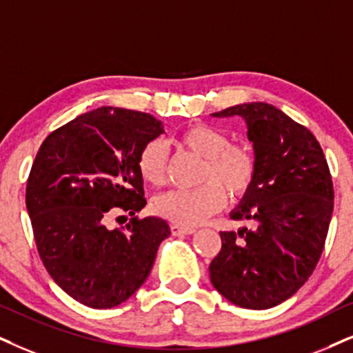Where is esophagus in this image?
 <instances>
[{
	"instance_id": "obj_1",
	"label": "esophagus",
	"mask_w": 353,
	"mask_h": 353,
	"mask_svg": "<svg viewBox=\"0 0 353 353\" xmlns=\"http://www.w3.org/2000/svg\"><path fill=\"white\" fill-rule=\"evenodd\" d=\"M171 231L174 236H179V234H192L195 233V228H190V226H181V225H172L171 226Z\"/></svg>"
}]
</instances>
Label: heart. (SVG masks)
Masks as SVG:
<instances>
[{
	"instance_id": "obj_1",
	"label": "heart",
	"mask_w": 353,
	"mask_h": 353,
	"mask_svg": "<svg viewBox=\"0 0 353 353\" xmlns=\"http://www.w3.org/2000/svg\"><path fill=\"white\" fill-rule=\"evenodd\" d=\"M228 135L207 123L187 127L177 137L182 148L203 158L195 189L166 192L154 200V212L181 226H199L225 205V189L241 197L251 189L257 163L244 145H230ZM138 172L151 185H163L168 174V148L161 140L146 143L138 154Z\"/></svg>"
}]
</instances>
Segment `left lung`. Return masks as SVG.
Returning <instances> with one entry per match:
<instances>
[{
  "label": "left lung",
  "mask_w": 353,
  "mask_h": 353,
  "mask_svg": "<svg viewBox=\"0 0 353 353\" xmlns=\"http://www.w3.org/2000/svg\"><path fill=\"white\" fill-rule=\"evenodd\" d=\"M212 117L246 122L257 171L230 213L254 226L221 231L210 280L233 305L269 310L295 295L318 264L334 208L331 172L313 133L275 105L246 102Z\"/></svg>",
  "instance_id": "8db88e82"
}]
</instances>
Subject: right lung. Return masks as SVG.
<instances>
[{
  "label": "right lung",
  "instance_id": "add662e5",
  "mask_svg": "<svg viewBox=\"0 0 353 353\" xmlns=\"http://www.w3.org/2000/svg\"><path fill=\"white\" fill-rule=\"evenodd\" d=\"M163 133L153 115L99 107L52 132L35 156L26 207L39 256L58 287L84 306L127 301L171 236L163 218L135 216L146 205L138 154ZM117 209L134 218L123 230L107 229Z\"/></svg>",
  "mask_w": 353,
  "mask_h": 353
}]
</instances>
